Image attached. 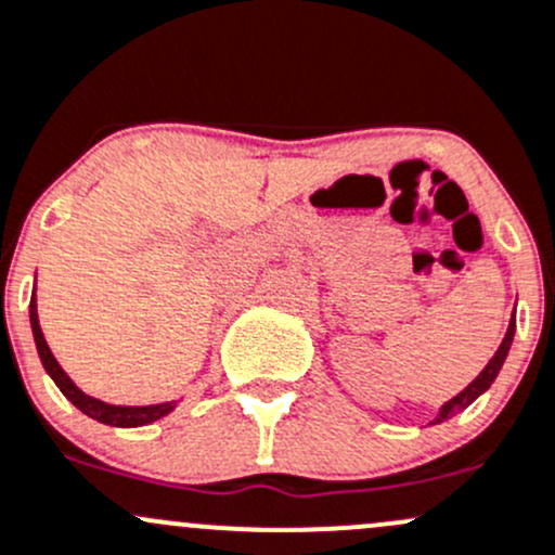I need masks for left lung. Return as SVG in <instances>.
<instances>
[{"label":"left lung","instance_id":"1","mask_svg":"<svg viewBox=\"0 0 555 555\" xmlns=\"http://www.w3.org/2000/svg\"><path fill=\"white\" fill-rule=\"evenodd\" d=\"M513 332H516V319H513V322L508 324V332H505V337H503V343H500L498 353H494L492 359H489V364L483 366V370H481V375H478L476 380L468 385V388H465V390H460V393L454 396V399H449L447 404L441 406V410H439V415H436V420H430V425H436V423H444V420L454 417V415H457V412H463L465 406H470V404H474V401L478 399V396H481L483 390H487L489 385L494 383V377H498V372L503 370V364H505V356H508V351H511Z\"/></svg>","mask_w":555,"mask_h":555}]
</instances>
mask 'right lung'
<instances>
[{"label": "right lung", "instance_id": "add662e5", "mask_svg": "<svg viewBox=\"0 0 555 555\" xmlns=\"http://www.w3.org/2000/svg\"><path fill=\"white\" fill-rule=\"evenodd\" d=\"M28 317H31V330H34V343H37V351L39 359H42L47 375L55 380L61 393L72 401L77 410L85 412L87 417L98 420V423H106V425H116V428H138V425H149L154 420L170 415L175 410V401H165V404H151V406H116V404H106L101 399H92L87 396L85 390H79L74 385L72 377L63 372V366L57 364L55 356H52L50 346H47L44 335H42V326H39V317H37V297H31V306H28Z\"/></svg>", "mask_w": 555, "mask_h": 555}]
</instances>
